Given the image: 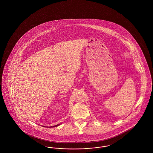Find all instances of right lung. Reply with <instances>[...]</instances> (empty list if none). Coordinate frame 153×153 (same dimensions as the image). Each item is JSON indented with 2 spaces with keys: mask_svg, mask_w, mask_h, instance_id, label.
Instances as JSON below:
<instances>
[{
  "mask_svg": "<svg viewBox=\"0 0 153 153\" xmlns=\"http://www.w3.org/2000/svg\"><path fill=\"white\" fill-rule=\"evenodd\" d=\"M60 124H61V123H60ZM60 124H58V125H57L53 126H51V127H56V126H58L60 125ZM43 127H48V126H43Z\"/></svg>",
  "mask_w": 153,
  "mask_h": 153,
  "instance_id": "obj_1",
  "label": "right lung"
}]
</instances>
